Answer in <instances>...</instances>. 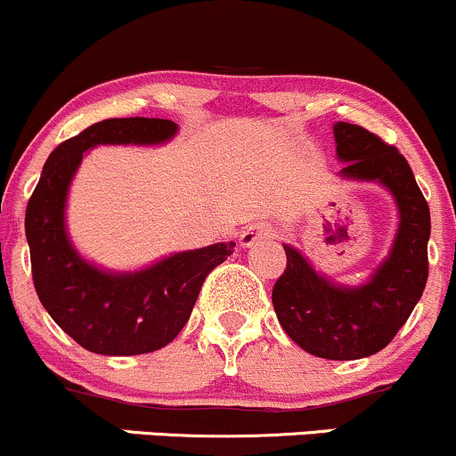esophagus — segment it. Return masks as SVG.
Listing matches in <instances>:
<instances>
[{"label": "esophagus", "instance_id": "esophagus-1", "mask_svg": "<svg viewBox=\"0 0 456 456\" xmlns=\"http://www.w3.org/2000/svg\"><path fill=\"white\" fill-rule=\"evenodd\" d=\"M267 237H272V230H269L265 224H252V226L241 230V234H239V246L252 248L254 243L263 241V239Z\"/></svg>", "mask_w": 456, "mask_h": 456}]
</instances>
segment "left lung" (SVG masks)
Wrapping results in <instances>:
<instances>
[{"mask_svg":"<svg viewBox=\"0 0 456 456\" xmlns=\"http://www.w3.org/2000/svg\"><path fill=\"white\" fill-rule=\"evenodd\" d=\"M339 178L376 183L398 208V230L389 254L356 287L337 285L302 252L285 243L287 269L272 302L285 332L308 354L352 361L376 354L409 320L428 278L430 210L409 163L398 150L361 126H332Z\"/></svg>","mask_w":456,"mask_h":456,"instance_id":"8db88e82","label":"left lung"}]
</instances>
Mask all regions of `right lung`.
Listing matches in <instances>:
<instances>
[{
    "label": "right lung",
    "mask_w": 456,
    "mask_h": 456,
    "mask_svg": "<svg viewBox=\"0 0 456 456\" xmlns=\"http://www.w3.org/2000/svg\"><path fill=\"white\" fill-rule=\"evenodd\" d=\"M178 132L169 119L126 117L93 124L52 151L26 208L38 300L73 341L106 356L160 350L187 324L204 281L234 243L175 252L136 272L86 261L67 234V198L85 151L97 145H160Z\"/></svg>",
    "instance_id": "1"
}]
</instances>
